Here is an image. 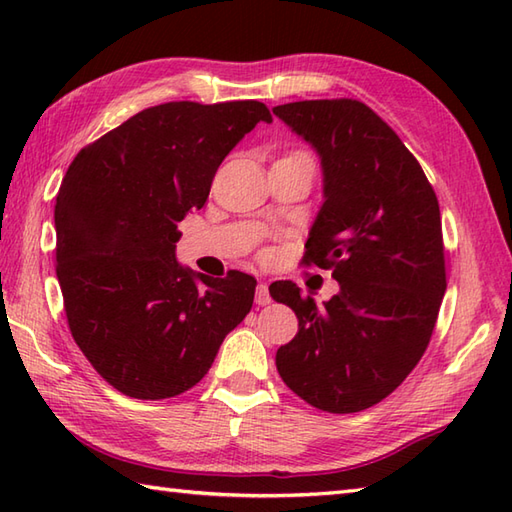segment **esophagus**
<instances>
[{"label":"esophagus","mask_w":512,"mask_h":512,"mask_svg":"<svg viewBox=\"0 0 512 512\" xmlns=\"http://www.w3.org/2000/svg\"><path fill=\"white\" fill-rule=\"evenodd\" d=\"M255 301H257V306H268V303H270L268 284H264V281H259V284H257V290H255Z\"/></svg>","instance_id":"1"}]
</instances>
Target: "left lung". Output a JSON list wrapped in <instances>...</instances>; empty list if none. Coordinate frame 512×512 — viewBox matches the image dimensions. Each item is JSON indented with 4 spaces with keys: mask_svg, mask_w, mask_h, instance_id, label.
<instances>
[{
    "mask_svg": "<svg viewBox=\"0 0 512 512\" xmlns=\"http://www.w3.org/2000/svg\"><path fill=\"white\" fill-rule=\"evenodd\" d=\"M273 112L321 156L325 202L303 264L332 270L341 288L317 306L292 281L270 286L299 319L295 339L277 350V372L312 407L363 411L409 376L436 328L447 290L436 191L361 101H299Z\"/></svg>",
    "mask_w": 512,
    "mask_h": 512,
    "instance_id": "left-lung-1",
    "label": "left lung"
}]
</instances>
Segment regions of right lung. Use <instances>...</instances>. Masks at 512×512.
<instances>
[{"label":"right lung","instance_id":"1","mask_svg":"<svg viewBox=\"0 0 512 512\" xmlns=\"http://www.w3.org/2000/svg\"><path fill=\"white\" fill-rule=\"evenodd\" d=\"M259 121H273L259 101L147 107L83 147L63 176L54 228L65 317L92 367L129 398L200 383L253 308L255 277L193 273L176 262V242Z\"/></svg>","mask_w":512,"mask_h":512}]
</instances>
